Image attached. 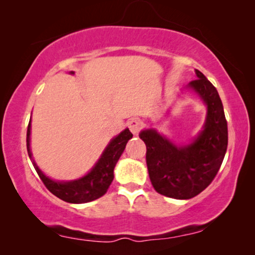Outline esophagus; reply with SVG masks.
Here are the masks:
<instances>
[{
  "mask_svg": "<svg viewBox=\"0 0 255 255\" xmlns=\"http://www.w3.org/2000/svg\"><path fill=\"white\" fill-rule=\"evenodd\" d=\"M128 128H130V131L132 132V133H133L134 135H137L141 128V122L137 120V118H132V120L128 122Z\"/></svg>",
  "mask_w": 255,
  "mask_h": 255,
  "instance_id": "obj_1",
  "label": "esophagus"
}]
</instances>
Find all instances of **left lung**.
I'll use <instances>...</instances> for the list:
<instances>
[{
    "label": "left lung",
    "mask_w": 255,
    "mask_h": 255,
    "mask_svg": "<svg viewBox=\"0 0 255 255\" xmlns=\"http://www.w3.org/2000/svg\"><path fill=\"white\" fill-rule=\"evenodd\" d=\"M196 80L188 87L207 104L203 130L193 142L176 146L148 128L139 137L146 145V163L152 186L163 196L189 200L212 182L228 148V122L221 97L214 85L196 69Z\"/></svg>",
    "instance_id": "obj_1"
}]
</instances>
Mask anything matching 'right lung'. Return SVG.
Listing matches in <instances>:
<instances>
[{
  "label": "right lung",
  "mask_w": 255,
  "mask_h": 255,
  "mask_svg": "<svg viewBox=\"0 0 255 255\" xmlns=\"http://www.w3.org/2000/svg\"><path fill=\"white\" fill-rule=\"evenodd\" d=\"M74 74V72H71ZM30 133H31V120L27 125L26 132V147L27 154L31 158L34 169L40 180L43 181L45 187L52 194L60 198V200L68 202V203H87L97 200L107 193L108 188L110 187L114 180L115 166L121 158L122 153L124 152L125 146L128 139L132 138V133L128 128L122 131L117 137H115L109 142L107 148L101 155L99 161L93 167V169L81 179L69 181V182H58L51 180L41 170L38 168L37 163L32 160V153L30 149Z\"/></svg>",
  "instance_id": "add662e5"
}]
</instances>
